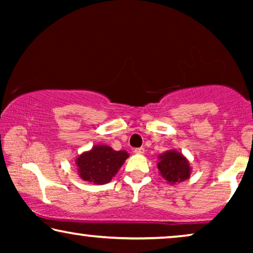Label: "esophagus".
<instances>
[{"instance_id": "esophagus-1", "label": "esophagus", "mask_w": 253, "mask_h": 253, "mask_svg": "<svg viewBox=\"0 0 253 253\" xmlns=\"http://www.w3.org/2000/svg\"><path fill=\"white\" fill-rule=\"evenodd\" d=\"M134 153L136 154H144L145 152V148L144 147H138V148H134Z\"/></svg>"}]
</instances>
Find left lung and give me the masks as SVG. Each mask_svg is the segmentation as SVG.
Instances as JSON below:
<instances>
[{"label":"left lung","mask_w":253,"mask_h":253,"mask_svg":"<svg viewBox=\"0 0 253 253\" xmlns=\"http://www.w3.org/2000/svg\"><path fill=\"white\" fill-rule=\"evenodd\" d=\"M158 169L169 184L186 181L191 175V165L181 152L169 150L158 157Z\"/></svg>","instance_id":"8db88e82"}]
</instances>
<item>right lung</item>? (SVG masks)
<instances>
[{
	"label": "right lung",
	"mask_w": 253,
	"mask_h": 253,
	"mask_svg": "<svg viewBox=\"0 0 253 253\" xmlns=\"http://www.w3.org/2000/svg\"><path fill=\"white\" fill-rule=\"evenodd\" d=\"M129 153L115 151L108 145H94L75 159L79 177L83 181L102 185L109 183L122 167Z\"/></svg>",
	"instance_id": "right-lung-1"
}]
</instances>
